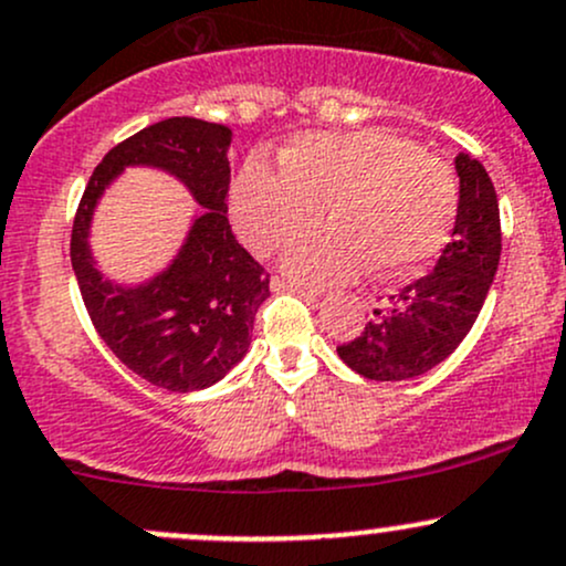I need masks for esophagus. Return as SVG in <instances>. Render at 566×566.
I'll return each instance as SVG.
<instances>
[{
    "label": "esophagus",
    "mask_w": 566,
    "mask_h": 566,
    "mask_svg": "<svg viewBox=\"0 0 566 566\" xmlns=\"http://www.w3.org/2000/svg\"><path fill=\"white\" fill-rule=\"evenodd\" d=\"M271 290H273V293H284V290H287V293H298V295H303V298H306V301H317V295H319V290H314V287H301V284L287 282V279H279V276L271 282Z\"/></svg>",
    "instance_id": "34e87169"
}]
</instances>
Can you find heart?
<instances>
[{
	"label": "heart",
	"instance_id": "b5f03b06",
	"mask_svg": "<svg viewBox=\"0 0 566 566\" xmlns=\"http://www.w3.org/2000/svg\"><path fill=\"white\" fill-rule=\"evenodd\" d=\"M279 168L249 159L235 176L230 213L252 252L268 254L308 224L319 206L333 228L303 235L282 268L308 287L418 273L442 252L458 211L453 170L418 143L385 129L303 133L279 154Z\"/></svg>",
	"mask_w": 566,
	"mask_h": 566
}]
</instances>
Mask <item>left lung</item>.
Returning a JSON list of instances; mask_svg holds the SVG:
<instances>
[{
  "instance_id": "left-lung-1",
  "label": "left lung",
  "mask_w": 566,
  "mask_h": 566,
  "mask_svg": "<svg viewBox=\"0 0 566 566\" xmlns=\"http://www.w3.org/2000/svg\"><path fill=\"white\" fill-rule=\"evenodd\" d=\"M461 178L453 238L431 273L390 295L338 358L374 382L420 377L453 355L483 308L502 254L499 200L485 168L458 154Z\"/></svg>"
}]
</instances>
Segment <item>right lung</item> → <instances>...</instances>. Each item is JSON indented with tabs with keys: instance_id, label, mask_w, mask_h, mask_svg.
Instances as JSON below:
<instances>
[{
	"instance_id": "add662e5",
	"label": "right lung",
	"mask_w": 566,
	"mask_h": 566,
	"mask_svg": "<svg viewBox=\"0 0 566 566\" xmlns=\"http://www.w3.org/2000/svg\"><path fill=\"white\" fill-rule=\"evenodd\" d=\"M230 140L224 124L203 118L151 124L105 154L75 211L70 260L92 325L129 371L174 392L219 382L247 355L254 314L271 295V276L228 222ZM133 164L176 175L205 208L175 263L148 283L124 289L93 265L87 228L107 184Z\"/></svg>"
}]
</instances>
